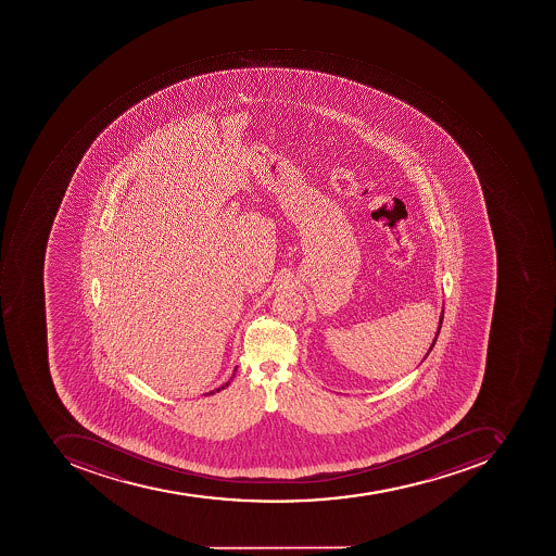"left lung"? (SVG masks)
Listing matches in <instances>:
<instances>
[{
	"instance_id": "1",
	"label": "left lung",
	"mask_w": 556,
	"mask_h": 556,
	"mask_svg": "<svg viewBox=\"0 0 556 556\" xmlns=\"http://www.w3.org/2000/svg\"><path fill=\"white\" fill-rule=\"evenodd\" d=\"M443 313H444V311L441 309L440 321H438L437 337H434L433 343H431V346H429L428 353H426L425 358H422V361H426V356L429 355V352H431V350H433L434 343H437L438 334H440V330H441V323H443Z\"/></svg>"
}]
</instances>
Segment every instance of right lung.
Instances as JSON below:
<instances>
[{
  "mask_svg": "<svg viewBox=\"0 0 556 556\" xmlns=\"http://www.w3.org/2000/svg\"><path fill=\"white\" fill-rule=\"evenodd\" d=\"M235 371H237V367H235L233 376H235ZM233 376L230 377V380H233ZM230 380H228V382L223 383V386H219L218 389H215V391H210V392H207V394H204V395L215 394V392L222 391V389H225V387H228V383H230Z\"/></svg>",
  "mask_w": 556,
  "mask_h": 556,
  "instance_id": "1",
  "label": "right lung"
}]
</instances>
